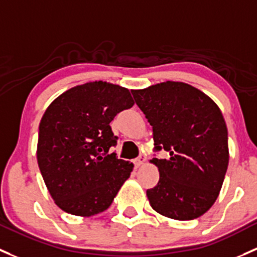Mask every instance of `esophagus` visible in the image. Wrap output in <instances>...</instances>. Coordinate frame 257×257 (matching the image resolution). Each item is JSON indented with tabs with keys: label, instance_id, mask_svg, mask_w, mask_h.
<instances>
[{
	"label": "esophagus",
	"instance_id": "1",
	"mask_svg": "<svg viewBox=\"0 0 257 257\" xmlns=\"http://www.w3.org/2000/svg\"><path fill=\"white\" fill-rule=\"evenodd\" d=\"M145 160H147V159H145V155H140L139 158L134 159L133 163H134V165H136V167H139L145 163Z\"/></svg>",
	"mask_w": 257,
	"mask_h": 257
}]
</instances>
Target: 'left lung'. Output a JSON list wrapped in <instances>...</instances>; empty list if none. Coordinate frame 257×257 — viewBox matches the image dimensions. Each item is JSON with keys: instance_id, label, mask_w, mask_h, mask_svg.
<instances>
[{"instance_id": "1", "label": "left lung", "mask_w": 257, "mask_h": 257, "mask_svg": "<svg viewBox=\"0 0 257 257\" xmlns=\"http://www.w3.org/2000/svg\"><path fill=\"white\" fill-rule=\"evenodd\" d=\"M138 107L153 126V158L160 172L147 191L154 210L176 220L201 217L214 204L229 163L228 129L219 107L206 93L185 82L133 90Z\"/></svg>"}]
</instances>
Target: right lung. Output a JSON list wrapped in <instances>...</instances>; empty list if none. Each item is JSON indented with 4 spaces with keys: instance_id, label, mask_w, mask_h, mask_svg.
<instances>
[{
    "instance_id": "right-lung-1",
    "label": "right lung",
    "mask_w": 257,
    "mask_h": 257,
    "mask_svg": "<svg viewBox=\"0 0 257 257\" xmlns=\"http://www.w3.org/2000/svg\"><path fill=\"white\" fill-rule=\"evenodd\" d=\"M128 88L94 81L54 99L39 124L37 159L56 206L91 217L112 204L134 165L110 153L117 145L109 123L133 107Z\"/></svg>"
}]
</instances>
